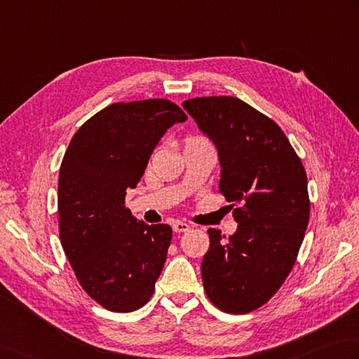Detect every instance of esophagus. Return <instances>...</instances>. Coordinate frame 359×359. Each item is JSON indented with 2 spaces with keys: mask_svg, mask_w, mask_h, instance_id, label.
<instances>
[{
  "mask_svg": "<svg viewBox=\"0 0 359 359\" xmlns=\"http://www.w3.org/2000/svg\"><path fill=\"white\" fill-rule=\"evenodd\" d=\"M189 229H191V226H189V224H187V222L175 221V222L172 224V230L177 231V233H182V231H188Z\"/></svg>",
  "mask_w": 359,
  "mask_h": 359,
  "instance_id": "34e87169",
  "label": "esophagus"
}]
</instances>
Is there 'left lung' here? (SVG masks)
Instances as JSON below:
<instances>
[{"instance_id":"left-lung-1","label":"left lung","mask_w":359,"mask_h":359,"mask_svg":"<svg viewBox=\"0 0 359 359\" xmlns=\"http://www.w3.org/2000/svg\"><path fill=\"white\" fill-rule=\"evenodd\" d=\"M182 105L217 147L219 191L238 222L229 238L208 230L203 290L224 313H250L280 290L297 259L310 221L305 168L278 124L238 97Z\"/></svg>"}]
</instances>
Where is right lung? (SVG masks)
I'll return each instance as SVG.
<instances>
[{"label":"right lung","mask_w":359,"mask_h":359,"mask_svg":"<svg viewBox=\"0 0 359 359\" xmlns=\"http://www.w3.org/2000/svg\"><path fill=\"white\" fill-rule=\"evenodd\" d=\"M185 111L170 100L116 102L83 123L59 172V235L77 282L96 304L130 313L149 302L171 244L168 224L126 208L154 147Z\"/></svg>","instance_id":"1"}]
</instances>
